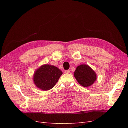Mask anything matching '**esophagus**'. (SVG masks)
I'll list each match as a JSON object with an SVG mask.
<instances>
[{"instance_id": "1", "label": "esophagus", "mask_w": 128, "mask_h": 128, "mask_svg": "<svg viewBox=\"0 0 128 128\" xmlns=\"http://www.w3.org/2000/svg\"><path fill=\"white\" fill-rule=\"evenodd\" d=\"M64 72H65V73H66V74H69V72H70V70H65Z\"/></svg>"}]
</instances>
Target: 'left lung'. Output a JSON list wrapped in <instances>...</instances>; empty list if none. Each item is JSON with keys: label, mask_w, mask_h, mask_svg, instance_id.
<instances>
[{"label": "left lung", "mask_w": 128, "mask_h": 128, "mask_svg": "<svg viewBox=\"0 0 128 128\" xmlns=\"http://www.w3.org/2000/svg\"><path fill=\"white\" fill-rule=\"evenodd\" d=\"M78 83L83 87H88L94 84L96 80L95 72L88 64H82L76 67L74 73Z\"/></svg>", "instance_id": "obj_1"}]
</instances>
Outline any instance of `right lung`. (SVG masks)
Returning <instances> with one entry per match:
<instances>
[{
    "mask_svg": "<svg viewBox=\"0 0 128 128\" xmlns=\"http://www.w3.org/2000/svg\"><path fill=\"white\" fill-rule=\"evenodd\" d=\"M62 74V72L54 66L42 64L34 72L33 81L38 88L48 91L54 86Z\"/></svg>",
    "mask_w": 128,
    "mask_h": 128,
    "instance_id": "add662e5",
    "label": "right lung"
}]
</instances>
